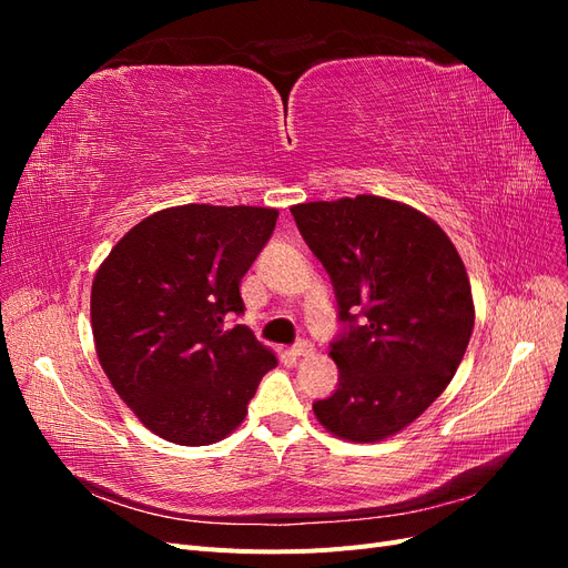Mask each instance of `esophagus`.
<instances>
[{
	"label": "esophagus",
	"mask_w": 568,
	"mask_h": 568,
	"mask_svg": "<svg viewBox=\"0 0 568 568\" xmlns=\"http://www.w3.org/2000/svg\"><path fill=\"white\" fill-rule=\"evenodd\" d=\"M315 353V346L311 341H298V343H294V348H291V355H296V357H307V355H313Z\"/></svg>",
	"instance_id": "1"
}]
</instances>
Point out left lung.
Instances as JSON below:
<instances>
[{"label":"left lung","instance_id":"left-lung-1","mask_svg":"<svg viewBox=\"0 0 568 568\" xmlns=\"http://www.w3.org/2000/svg\"><path fill=\"white\" fill-rule=\"evenodd\" d=\"M334 284L338 388L313 405L338 438L403 432L455 376L474 329L467 270L453 242L412 205L359 194L291 209Z\"/></svg>","mask_w":568,"mask_h":568}]
</instances>
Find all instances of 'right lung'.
Instances as JSON below:
<instances>
[{"mask_svg":"<svg viewBox=\"0 0 568 568\" xmlns=\"http://www.w3.org/2000/svg\"><path fill=\"white\" fill-rule=\"evenodd\" d=\"M255 205L189 203L144 217L92 284L99 363L149 432L211 445L244 422L274 353L244 324L242 277L277 225Z\"/></svg>","mask_w":568,"mask_h":568,"instance_id":"obj_1","label":"right lung"}]
</instances>
